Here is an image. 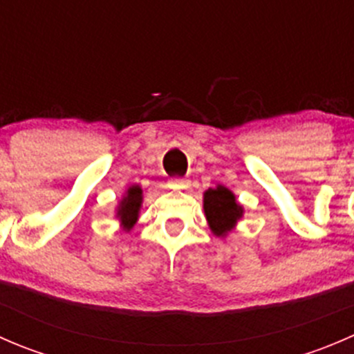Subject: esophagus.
Segmentation results:
<instances>
[{
  "instance_id": "obj_1",
  "label": "esophagus",
  "mask_w": 354,
  "mask_h": 354,
  "mask_svg": "<svg viewBox=\"0 0 354 354\" xmlns=\"http://www.w3.org/2000/svg\"><path fill=\"white\" fill-rule=\"evenodd\" d=\"M190 187V181L187 178H171L169 180V188L173 190H187Z\"/></svg>"
}]
</instances>
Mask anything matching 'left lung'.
<instances>
[{
    "label": "left lung",
    "instance_id": "1",
    "mask_svg": "<svg viewBox=\"0 0 354 354\" xmlns=\"http://www.w3.org/2000/svg\"><path fill=\"white\" fill-rule=\"evenodd\" d=\"M203 212L210 231L216 236H226L243 217V207L236 202L230 188L217 185L203 194Z\"/></svg>",
    "mask_w": 354,
    "mask_h": 354
}]
</instances>
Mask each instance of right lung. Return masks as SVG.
I'll list each match as a JSON object with an SVG mask.
<instances>
[{
	"label": "right lung",
	"mask_w": 354,
	"mask_h": 354,
	"mask_svg": "<svg viewBox=\"0 0 354 354\" xmlns=\"http://www.w3.org/2000/svg\"><path fill=\"white\" fill-rule=\"evenodd\" d=\"M142 207V188L138 185H131L127 190L124 197L118 205L116 217L120 219L124 231H130L138 219V212Z\"/></svg>",
	"instance_id": "right-lung-1"
}]
</instances>
